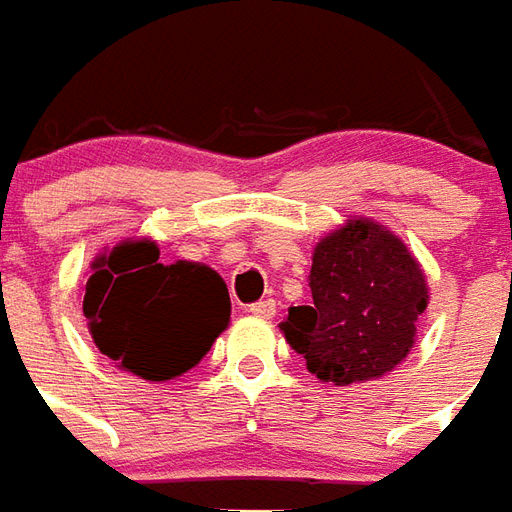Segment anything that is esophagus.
<instances>
[{
  "mask_svg": "<svg viewBox=\"0 0 512 512\" xmlns=\"http://www.w3.org/2000/svg\"><path fill=\"white\" fill-rule=\"evenodd\" d=\"M249 312H252L255 318H274V315H277V301L274 299L255 301V304H249Z\"/></svg>",
  "mask_w": 512,
  "mask_h": 512,
  "instance_id": "esophagus-1",
  "label": "esophagus"
}]
</instances>
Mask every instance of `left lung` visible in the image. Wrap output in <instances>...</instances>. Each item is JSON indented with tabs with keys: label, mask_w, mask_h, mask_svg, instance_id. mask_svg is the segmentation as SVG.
I'll return each mask as SVG.
<instances>
[{
	"label": "left lung",
	"mask_w": 512,
	"mask_h": 512,
	"mask_svg": "<svg viewBox=\"0 0 512 512\" xmlns=\"http://www.w3.org/2000/svg\"><path fill=\"white\" fill-rule=\"evenodd\" d=\"M310 307H290L282 332L307 370L337 386L378 378L406 359L428 307L422 268L381 224L354 219L315 246Z\"/></svg>",
	"instance_id": "left-lung-1"
}]
</instances>
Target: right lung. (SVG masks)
<instances>
[{"instance_id": "obj_1", "label": "right lung", "mask_w": 512, "mask_h": 512, "mask_svg": "<svg viewBox=\"0 0 512 512\" xmlns=\"http://www.w3.org/2000/svg\"><path fill=\"white\" fill-rule=\"evenodd\" d=\"M84 318L98 351L147 381H169L208 354L230 321L222 277L200 263H158L153 241H126L93 263Z\"/></svg>"}]
</instances>
